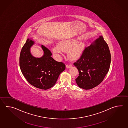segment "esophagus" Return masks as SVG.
I'll use <instances>...</instances> for the list:
<instances>
[{
	"instance_id": "34e87169",
	"label": "esophagus",
	"mask_w": 128,
	"mask_h": 128,
	"mask_svg": "<svg viewBox=\"0 0 128 128\" xmlns=\"http://www.w3.org/2000/svg\"><path fill=\"white\" fill-rule=\"evenodd\" d=\"M72 65H70H70H68V64L66 65V68H72Z\"/></svg>"
}]
</instances>
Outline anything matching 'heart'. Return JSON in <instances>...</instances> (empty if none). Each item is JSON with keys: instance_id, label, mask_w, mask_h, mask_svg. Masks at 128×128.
<instances>
[{"instance_id": "heart-1", "label": "heart", "mask_w": 128, "mask_h": 128, "mask_svg": "<svg viewBox=\"0 0 128 128\" xmlns=\"http://www.w3.org/2000/svg\"><path fill=\"white\" fill-rule=\"evenodd\" d=\"M85 47L84 42H77L74 39L66 40L59 42L58 46L53 48V53L62 54L63 51H68V56L72 60H76L81 56Z\"/></svg>"}]
</instances>
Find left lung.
<instances>
[{
  "instance_id": "8db88e82",
  "label": "left lung",
  "mask_w": 128,
  "mask_h": 128,
  "mask_svg": "<svg viewBox=\"0 0 128 128\" xmlns=\"http://www.w3.org/2000/svg\"><path fill=\"white\" fill-rule=\"evenodd\" d=\"M110 63L108 45L100 36L90 46L85 47L80 58L74 63L79 72L76 79L78 85L86 90L98 85L108 72Z\"/></svg>"
}]
</instances>
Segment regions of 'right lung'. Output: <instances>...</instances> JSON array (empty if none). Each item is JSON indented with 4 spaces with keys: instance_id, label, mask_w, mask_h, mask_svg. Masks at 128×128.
<instances>
[{
    "instance_id": "right-lung-1",
    "label": "right lung",
    "mask_w": 128,
    "mask_h": 128,
    "mask_svg": "<svg viewBox=\"0 0 128 128\" xmlns=\"http://www.w3.org/2000/svg\"><path fill=\"white\" fill-rule=\"evenodd\" d=\"M34 42L28 39L24 45L20 54V66L21 72L27 81L32 86L46 90L56 83L60 73L65 70V65L58 62L51 56L52 52L42 45L44 55L35 58L30 52V48Z\"/></svg>"
}]
</instances>
